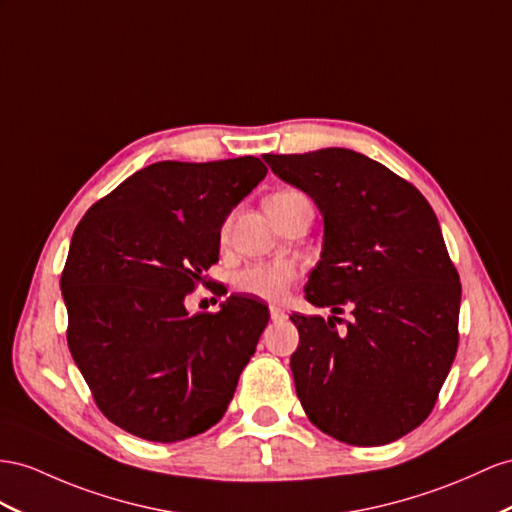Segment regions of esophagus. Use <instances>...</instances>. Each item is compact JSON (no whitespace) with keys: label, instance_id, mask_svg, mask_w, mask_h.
Instances as JSON below:
<instances>
[{"label":"esophagus","instance_id":"esophagus-1","mask_svg":"<svg viewBox=\"0 0 512 512\" xmlns=\"http://www.w3.org/2000/svg\"><path fill=\"white\" fill-rule=\"evenodd\" d=\"M270 318L277 322V320H283L285 318V311H283V307H279V305H270Z\"/></svg>","mask_w":512,"mask_h":512}]
</instances>
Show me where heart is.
<instances>
[{
    "label": "heart",
    "instance_id": "b5f03b06",
    "mask_svg": "<svg viewBox=\"0 0 512 512\" xmlns=\"http://www.w3.org/2000/svg\"><path fill=\"white\" fill-rule=\"evenodd\" d=\"M298 199H305L303 192L298 190H281L272 194L266 201L268 212H277V209L290 205ZM298 268L294 261L287 259H272V261H257V264L246 266L235 277V285L244 294H251L264 300H279L287 294V290L296 283Z\"/></svg>",
    "mask_w": 512,
    "mask_h": 512
}]
</instances>
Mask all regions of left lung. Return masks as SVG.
<instances>
[{
  "mask_svg": "<svg viewBox=\"0 0 512 512\" xmlns=\"http://www.w3.org/2000/svg\"><path fill=\"white\" fill-rule=\"evenodd\" d=\"M324 216L305 296L333 316H300L292 355L313 426L350 445H385L430 415L458 348L461 281L432 207L413 183L350 149L264 155ZM353 313L344 332L336 316Z\"/></svg>",
  "mask_w": 512,
  "mask_h": 512,
  "instance_id": "left-lung-1",
  "label": "left lung"
}]
</instances>
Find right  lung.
<instances>
[{
    "label": "right lung",
    "instance_id": "obj_1",
    "mask_svg": "<svg viewBox=\"0 0 512 512\" xmlns=\"http://www.w3.org/2000/svg\"><path fill=\"white\" fill-rule=\"evenodd\" d=\"M266 173L253 155L157 162L75 227L60 277L69 350L99 411L131 435L173 443L225 415L268 307L238 294L190 316L183 300L212 283L222 222Z\"/></svg>",
    "mask_w": 512,
    "mask_h": 512
}]
</instances>
